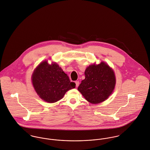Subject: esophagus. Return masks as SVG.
Listing matches in <instances>:
<instances>
[{
  "mask_svg": "<svg viewBox=\"0 0 150 150\" xmlns=\"http://www.w3.org/2000/svg\"><path fill=\"white\" fill-rule=\"evenodd\" d=\"M75 83H76V87H78L79 85V84H80V82L79 81H76L75 82Z\"/></svg>",
  "mask_w": 150,
  "mask_h": 150,
  "instance_id": "1",
  "label": "esophagus"
}]
</instances>
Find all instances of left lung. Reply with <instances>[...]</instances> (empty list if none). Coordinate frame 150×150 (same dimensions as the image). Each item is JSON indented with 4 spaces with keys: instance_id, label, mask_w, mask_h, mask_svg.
Here are the masks:
<instances>
[{
    "instance_id": "left-lung-1",
    "label": "left lung",
    "mask_w": 150,
    "mask_h": 150,
    "mask_svg": "<svg viewBox=\"0 0 150 150\" xmlns=\"http://www.w3.org/2000/svg\"><path fill=\"white\" fill-rule=\"evenodd\" d=\"M85 78L79 91L92 104H98L109 97L114 90L116 78L113 70L104 62L91 65L85 71Z\"/></svg>"
}]
</instances>
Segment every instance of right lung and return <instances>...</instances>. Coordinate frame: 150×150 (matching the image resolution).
Returning <instances> with one entry per match:
<instances>
[{
    "label": "right lung",
    "instance_id": "add662e5",
    "mask_svg": "<svg viewBox=\"0 0 150 150\" xmlns=\"http://www.w3.org/2000/svg\"><path fill=\"white\" fill-rule=\"evenodd\" d=\"M31 80L38 95L49 103L59 101L67 91L76 86L58 64L50 65L47 61L42 62L34 70Z\"/></svg>",
    "mask_w": 150,
    "mask_h": 150
}]
</instances>
